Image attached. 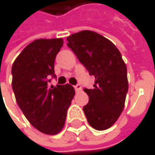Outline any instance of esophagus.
I'll return each instance as SVG.
<instances>
[{
  "instance_id": "1",
  "label": "esophagus",
  "mask_w": 155,
  "mask_h": 155,
  "mask_svg": "<svg viewBox=\"0 0 155 155\" xmlns=\"http://www.w3.org/2000/svg\"><path fill=\"white\" fill-rule=\"evenodd\" d=\"M74 88H75L76 92H79V91H81V90H82V88H81V87H80L79 85L75 86V87H74Z\"/></svg>"
}]
</instances>
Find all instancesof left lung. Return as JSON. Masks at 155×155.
<instances>
[{"label": "left lung", "mask_w": 155, "mask_h": 155, "mask_svg": "<svg viewBox=\"0 0 155 155\" xmlns=\"http://www.w3.org/2000/svg\"><path fill=\"white\" fill-rule=\"evenodd\" d=\"M68 46L95 78L93 88H84L89 101L83 107L89 125L103 130L123 110L129 85L127 68L115 45L101 35L85 30L69 35Z\"/></svg>", "instance_id": "1"}]
</instances>
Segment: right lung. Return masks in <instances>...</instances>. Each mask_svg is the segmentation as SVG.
I'll list each match as a JSON object with an SVG mask.
<instances>
[{
	"label": "right lung",
	"instance_id": "add662e5",
	"mask_svg": "<svg viewBox=\"0 0 155 155\" xmlns=\"http://www.w3.org/2000/svg\"><path fill=\"white\" fill-rule=\"evenodd\" d=\"M63 44L62 38L35 40L12 67V86L19 108L35 129L48 135L61 131L75 96L69 84L48 86L50 78H55L54 59Z\"/></svg>",
	"mask_w": 155,
	"mask_h": 155
}]
</instances>
